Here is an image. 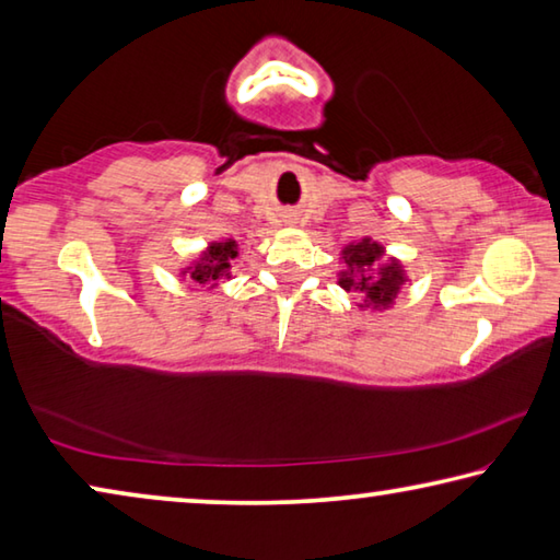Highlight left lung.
Instances as JSON below:
<instances>
[{
	"label": "left lung",
	"instance_id": "left-lung-1",
	"mask_svg": "<svg viewBox=\"0 0 560 560\" xmlns=\"http://www.w3.org/2000/svg\"><path fill=\"white\" fill-rule=\"evenodd\" d=\"M340 261H343V269L338 271V287L348 293H358L360 311L390 308L407 283L402 261L387 257L385 246L373 236L346 244Z\"/></svg>",
	"mask_w": 560,
	"mask_h": 560
}]
</instances>
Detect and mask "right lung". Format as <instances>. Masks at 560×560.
I'll list each match as a JSON object with an SVG mask.
<instances>
[{"label": "right lung", "instance_id": "1", "mask_svg": "<svg viewBox=\"0 0 560 560\" xmlns=\"http://www.w3.org/2000/svg\"><path fill=\"white\" fill-rule=\"evenodd\" d=\"M240 257V244L232 236L226 240H217L205 246L192 261H187L179 269V277L192 279L197 283H210V289L217 287L220 279H232V261Z\"/></svg>", "mask_w": 560, "mask_h": 560}]
</instances>
